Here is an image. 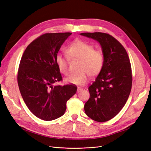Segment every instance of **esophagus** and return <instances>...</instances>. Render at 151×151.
Returning <instances> with one entry per match:
<instances>
[{"mask_svg": "<svg viewBox=\"0 0 151 151\" xmlns=\"http://www.w3.org/2000/svg\"><path fill=\"white\" fill-rule=\"evenodd\" d=\"M83 90V88H77V93H80L81 91H82Z\"/></svg>", "mask_w": 151, "mask_h": 151, "instance_id": "34e87169", "label": "esophagus"}]
</instances>
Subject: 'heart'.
Returning a JSON list of instances; mask_svg holds the SVG:
<instances>
[{
  "instance_id": "obj_1",
  "label": "heart",
  "mask_w": 151,
  "mask_h": 151,
  "mask_svg": "<svg viewBox=\"0 0 151 151\" xmlns=\"http://www.w3.org/2000/svg\"><path fill=\"white\" fill-rule=\"evenodd\" d=\"M67 55L71 59H79L78 71L73 73L65 79L67 83L83 86L91 76H97L102 70L104 64V56L101 51L94 50L89 43L80 40H76L66 50ZM55 62L59 71L67 75L68 73L67 59L61 55H57Z\"/></svg>"
}]
</instances>
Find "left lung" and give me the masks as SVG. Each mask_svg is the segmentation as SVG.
<instances>
[{
	"instance_id": "8db88e82",
	"label": "left lung",
	"mask_w": 151,
	"mask_h": 151,
	"mask_svg": "<svg viewBox=\"0 0 151 151\" xmlns=\"http://www.w3.org/2000/svg\"><path fill=\"white\" fill-rule=\"evenodd\" d=\"M80 35L96 40L104 56L102 70L89 87L90 98L84 111L91 119L106 122L120 111L130 95L132 76L129 57L122 44L111 35L99 32Z\"/></svg>"
}]
</instances>
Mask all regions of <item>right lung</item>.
Instances as JSON below:
<instances>
[{
	"label": "right lung",
	"instance_id": "right-lung-1",
	"mask_svg": "<svg viewBox=\"0 0 151 151\" xmlns=\"http://www.w3.org/2000/svg\"><path fill=\"white\" fill-rule=\"evenodd\" d=\"M71 33H46L35 40L21 59L17 83L21 94L31 112L50 121L62 116L67 101L77 91L75 85L53 86L62 79L55 58Z\"/></svg>",
	"mask_w": 151,
	"mask_h": 151
}]
</instances>
